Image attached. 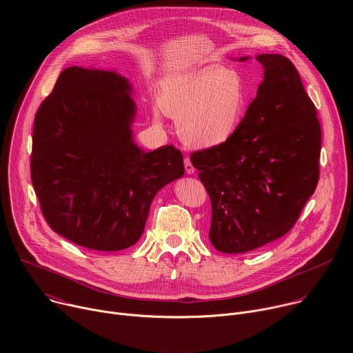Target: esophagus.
Listing matches in <instances>:
<instances>
[{
	"instance_id": "34e87169",
	"label": "esophagus",
	"mask_w": 353,
	"mask_h": 353,
	"mask_svg": "<svg viewBox=\"0 0 353 353\" xmlns=\"http://www.w3.org/2000/svg\"><path fill=\"white\" fill-rule=\"evenodd\" d=\"M184 169H185L187 174H192L195 172V169H194V166H192V163L188 158H184Z\"/></svg>"
}]
</instances>
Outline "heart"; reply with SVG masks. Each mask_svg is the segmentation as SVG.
<instances>
[{"label":"heart","instance_id":"1","mask_svg":"<svg viewBox=\"0 0 353 353\" xmlns=\"http://www.w3.org/2000/svg\"><path fill=\"white\" fill-rule=\"evenodd\" d=\"M159 103L177 120V134L187 146L210 149L236 135L247 112L248 92L236 71L210 67L168 79Z\"/></svg>","mask_w":353,"mask_h":353}]
</instances>
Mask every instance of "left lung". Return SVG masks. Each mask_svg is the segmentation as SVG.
<instances>
[{"mask_svg": "<svg viewBox=\"0 0 353 353\" xmlns=\"http://www.w3.org/2000/svg\"><path fill=\"white\" fill-rule=\"evenodd\" d=\"M256 59L264 78L236 135L190 157L211 199V243L226 254L286 234L320 176V121L297 70L281 54Z\"/></svg>", "mask_w": 353, "mask_h": 353, "instance_id": "left-lung-1", "label": "left lung"}]
</instances>
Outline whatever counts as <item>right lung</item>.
Returning <instances> with one entry per match:
<instances>
[{"instance_id":"right-lung-1","label":"right lung","mask_w":353,"mask_h":353,"mask_svg":"<svg viewBox=\"0 0 353 353\" xmlns=\"http://www.w3.org/2000/svg\"><path fill=\"white\" fill-rule=\"evenodd\" d=\"M131 93L114 71L70 67L34 116L30 176L41 214L90 250L134 245L157 192L184 174L173 145L145 152L134 142Z\"/></svg>"}]
</instances>
